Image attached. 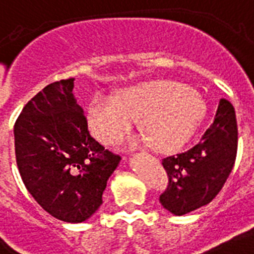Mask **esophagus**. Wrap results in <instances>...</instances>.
<instances>
[{"instance_id":"esophagus-1","label":"esophagus","mask_w":254,"mask_h":254,"mask_svg":"<svg viewBox=\"0 0 254 254\" xmlns=\"http://www.w3.org/2000/svg\"><path fill=\"white\" fill-rule=\"evenodd\" d=\"M142 156H143V154H142Z\"/></svg>"}]
</instances>
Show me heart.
Wrapping results in <instances>:
<instances>
[{"instance_id": "heart-1", "label": "heart", "mask_w": 254, "mask_h": 254, "mask_svg": "<svg viewBox=\"0 0 254 254\" xmlns=\"http://www.w3.org/2000/svg\"><path fill=\"white\" fill-rule=\"evenodd\" d=\"M206 111L197 91L176 80L158 79L127 88L117 99L96 95L87 107V123L99 141L112 145L138 120L145 134L141 142L152 143L160 152H174L193 138Z\"/></svg>"}]
</instances>
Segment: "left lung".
Masks as SVG:
<instances>
[{
  "mask_svg": "<svg viewBox=\"0 0 254 254\" xmlns=\"http://www.w3.org/2000/svg\"><path fill=\"white\" fill-rule=\"evenodd\" d=\"M236 151L235 108L220 99L215 119L198 145L162 160L168 176V187L159 198L163 207L174 215H184L213 201L230 176Z\"/></svg>",
  "mask_w": 254,
  "mask_h": 254,
  "instance_id": "obj_1",
  "label": "left lung"
}]
</instances>
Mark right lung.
Segmentation results:
<instances>
[{
    "label": "right lung",
    "mask_w": 254,
    "mask_h": 254,
    "mask_svg": "<svg viewBox=\"0 0 254 254\" xmlns=\"http://www.w3.org/2000/svg\"><path fill=\"white\" fill-rule=\"evenodd\" d=\"M74 78L45 86L14 125L15 156L27 190L57 219L80 223L103 203L121 158L90 135L73 95Z\"/></svg>",
    "instance_id": "right-lung-1"
}]
</instances>
